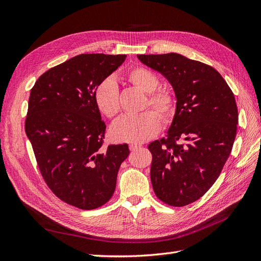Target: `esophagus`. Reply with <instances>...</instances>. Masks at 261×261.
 Listing matches in <instances>:
<instances>
[{"label":"esophagus","mask_w":261,"mask_h":261,"mask_svg":"<svg viewBox=\"0 0 261 261\" xmlns=\"http://www.w3.org/2000/svg\"><path fill=\"white\" fill-rule=\"evenodd\" d=\"M139 148H140V145L137 144V143H131V144L129 145V149H130L131 151H136V150L139 149Z\"/></svg>","instance_id":"obj_1"}]
</instances>
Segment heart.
Listing matches in <instances>:
<instances>
[{
    "mask_svg": "<svg viewBox=\"0 0 261 261\" xmlns=\"http://www.w3.org/2000/svg\"><path fill=\"white\" fill-rule=\"evenodd\" d=\"M129 82L139 89L148 93V100L144 109L152 107L162 118L164 123H169L174 118L176 100L173 93L163 88H158L160 80L154 72L144 68L135 67L126 73ZM95 102L98 110L109 119L118 117L120 107L119 88L113 78H106L95 90ZM154 111L146 110L138 116H125L113 124L111 136L117 141L141 143L158 135L161 128V120Z\"/></svg>",
    "mask_w": 261,
    "mask_h": 261,
    "instance_id": "obj_1",
    "label": "heart"
}]
</instances>
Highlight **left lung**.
Returning <instances> with one entry per match:
<instances>
[{"label": "left lung", "instance_id": "8db88e82", "mask_svg": "<svg viewBox=\"0 0 261 261\" xmlns=\"http://www.w3.org/2000/svg\"><path fill=\"white\" fill-rule=\"evenodd\" d=\"M140 62L169 80L176 110L166 138L149 144L151 182L170 206H186L216 182L236 138L235 97L220 73L176 53L138 55Z\"/></svg>", "mask_w": 261, "mask_h": 261}]
</instances>
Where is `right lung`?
I'll return each instance as SVG.
<instances>
[{
	"label": "right lung",
	"instance_id": "1",
	"mask_svg": "<svg viewBox=\"0 0 261 261\" xmlns=\"http://www.w3.org/2000/svg\"><path fill=\"white\" fill-rule=\"evenodd\" d=\"M125 55L82 54L53 67L31 90L25 132L50 191L80 210L105 205L116 190L129 146H103L106 124L95 98L97 86Z\"/></svg>",
	"mask_w": 261,
	"mask_h": 261
}]
</instances>
